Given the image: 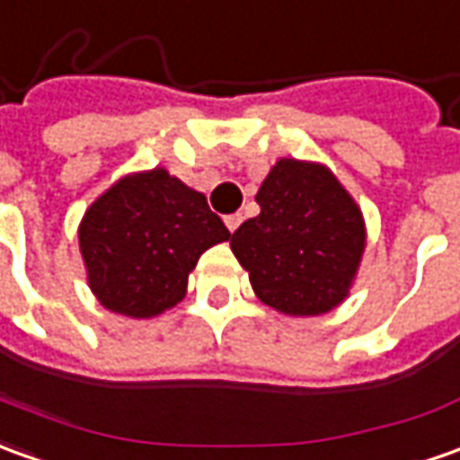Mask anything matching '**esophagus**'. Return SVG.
<instances>
[{
    "label": "esophagus",
    "instance_id": "obj_1",
    "mask_svg": "<svg viewBox=\"0 0 460 460\" xmlns=\"http://www.w3.org/2000/svg\"><path fill=\"white\" fill-rule=\"evenodd\" d=\"M224 224H226V229L234 234V231L239 229V224H242V214H229V217L224 218Z\"/></svg>",
    "mask_w": 460,
    "mask_h": 460
}]
</instances>
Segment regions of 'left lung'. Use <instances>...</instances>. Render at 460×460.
<instances>
[{
	"instance_id": "left-lung-1",
	"label": "left lung",
	"mask_w": 460,
	"mask_h": 460,
	"mask_svg": "<svg viewBox=\"0 0 460 460\" xmlns=\"http://www.w3.org/2000/svg\"><path fill=\"white\" fill-rule=\"evenodd\" d=\"M259 217L231 234L259 302L289 317H317L349 296L365 254L358 201L324 164L279 158L256 190Z\"/></svg>"
}]
</instances>
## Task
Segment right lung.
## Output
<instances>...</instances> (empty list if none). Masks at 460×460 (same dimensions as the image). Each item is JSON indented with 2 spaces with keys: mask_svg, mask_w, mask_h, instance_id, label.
I'll return each instance as SVG.
<instances>
[{
  "mask_svg": "<svg viewBox=\"0 0 460 460\" xmlns=\"http://www.w3.org/2000/svg\"><path fill=\"white\" fill-rule=\"evenodd\" d=\"M229 236L204 193L165 168L118 178L87 206L77 229L90 292L133 320L176 307L199 256Z\"/></svg>",
  "mask_w": 460,
  "mask_h": 460,
  "instance_id": "1",
  "label": "right lung"
}]
</instances>
